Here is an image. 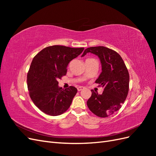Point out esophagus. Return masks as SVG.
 Instances as JSON below:
<instances>
[{"instance_id":"esophagus-1","label":"esophagus","mask_w":156,"mask_h":156,"mask_svg":"<svg viewBox=\"0 0 156 156\" xmlns=\"http://www.w3.org/2000/svg\"><path fill=\"white\" fill-rule=\"evenodd\" d=\"M83 89H84V87H77L78 91H81L82 90H83Z\"/></svg>"}]
</instances>
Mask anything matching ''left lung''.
Here are the masks:
<instances>
[{"label": "left lung", "mask_w": 156, "mask_h": 156, "mask_svg": "<svg viewBox=\"0 0 156 156\" xmlns=\"http://www.w3.org/2000/svg\"><path fill=\"white\" fill-rule=\"evenodd\" d=\"M90 53L100 58L101 73L96 83L104 87L101 94L91 90L92 96L87 105L94 115L107 117L119 110L124 103L129 91V75L123 59L116 51L103 46L86 49L81 56Z\"/></svg>", "instance_id": "left-lung-1"}]
</instances>
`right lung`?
Wrapping results in <instances>:
<instances>
[{
    "label": "right lung",
    "instance_id": "obj_1",
    "mask_svg": "<svg viewBox=\"0 0 156 156\" xmlns=\"http://www.w3.org/2000/svg\"><path fill=\"white\" fill-rule=\"evenodd\" d=\"M83 50L53 45L42 49L33 58L27 74L28 90L35 105L45 114L62 115L72 104L77 89L72 86L63 89L58 80L66 74L70 61Z\"/></svg>",
    "mask_w": 156,
    "mask_h": 156
}]
</instances>
